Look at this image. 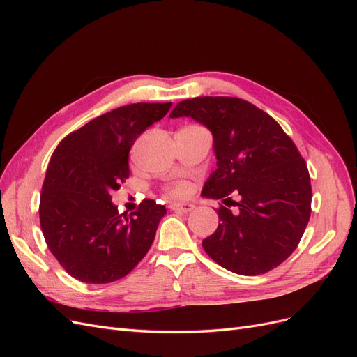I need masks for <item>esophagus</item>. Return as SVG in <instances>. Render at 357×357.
Returning a JSON list of instances; mask_svg holds the SVG:
<instances>
[{
  "label": "esophagus",
  "mask_w": 357,
  "mask_h": 357,
  "mask_svg": "<svg viewBox=\"0 0 357 357\" xmlns=\"http://www.w3.org/2000/svg\"><path fill=\"white\" fill-rule=\"evenodd\" d=\"M169 208L172 211H180V213H190L193 208H195V205L189 204V202H176V204H171Z\"/></svg>",
  "instance_id": "1"
}]
</instances>
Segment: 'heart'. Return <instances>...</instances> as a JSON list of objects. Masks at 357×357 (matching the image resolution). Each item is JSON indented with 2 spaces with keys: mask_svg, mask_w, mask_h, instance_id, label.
Segmentation results:
<instances>
[{
  "mask_svg": "<svg viewBox=\"0 0 357 357\" xmlns=\"http://www.w3.org/2000/svg\"><path fill=\"white\" fill-rule=\"evenodd\" d=\"M190 192V185L186 181H178L168 188V193L171 197H186Z\"/></svg>",
  "mask_w": 357,
  "mask_h": 357,
  "instance_id": "heart-1",
  "label": "heart"
}]
</instances>
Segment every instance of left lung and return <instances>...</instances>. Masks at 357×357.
I'll return each instance as SVG.
<instances>
[{
	"label": "left lung",
	"instance_id": "left-lung-1",
	"mask_svg": "<svg viewBox=\"0 0 357 357\" xmlns=\"http://www.w3.org/2000/svg\"><path fill=\"white\" fill-rule=\"evenodd\" d=\"M169 116H189L213 132L218 169L202 195L223 199L226 207L218 208V229L202 241L205 253L241 275L265 274L284 262L311 214L310 172L291 138L268 113L234 96L185 100Z\"/></svg>",
	"mask_w": 357,
	"mask_h": 357
}]
</instances>
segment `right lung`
Returning a JSON list of instances; mask_svg holds the SVG:
<instances>
[{
	"mask_svg": "<svg viewBox=\"0 0 357 357\" xmlns=\"http://www.w3.org/2000/svg\"><path fill=\"white\" fill-rule=\"evenodd\" d=\"M171 102H137L98 116L53 152L40 195V225L52 255L83 283L123 278L152 245L167 208L144 199L129 215L112 202L129 177V150Z\"/></svg>",
	"mask_w": 357,
	"mask_h": 357,
	"instance_id": "obj_1",
	"label": "right lung"
}]
</instances>
